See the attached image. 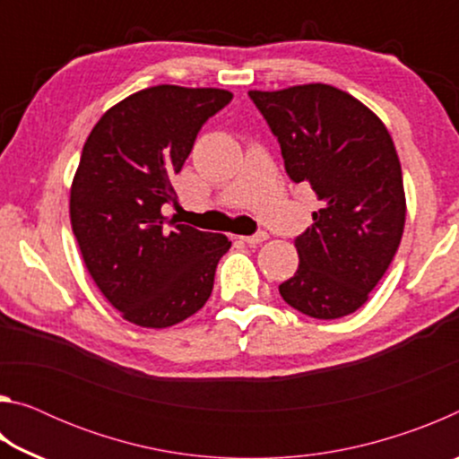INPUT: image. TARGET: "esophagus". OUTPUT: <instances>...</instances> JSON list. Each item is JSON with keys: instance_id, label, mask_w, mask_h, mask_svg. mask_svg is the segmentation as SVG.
<instances>
[{"instance_id": "34e87169", "label": "esophagus", "mask_w": 459, "mask_h": 459, "mask_svg": "<svg viewBox=\"0 0 459 459\" xmlns=\"http://www.w3.org/2000/svg\"><path fill=\"white\" fill-rule=\"evenodd\" d=\"M240 238H243L247 245H259V243H263V240H267L269 235L265 230H257L255 235H247V237H240Z\"/></svg>"}]
</instances>
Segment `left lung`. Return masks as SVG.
Wrapping results in <instances>:
<instances>
[{"label": "left lung", "mask_w": 459, "mask_h": 459, "mask_svg": "<svg viewBox=\"0 0 459 459\" xmlns=\"http://www.w3.org/2000/svg\"><path fill=\"white\" fill-rule=\"evenodd\" d=\"M248 97L277 137L287 176L322 202L312 227L295 237L299 267L279 293L317 320L352 314L391 265L405 229L393 139L368 107L330 84Z\"/></svg>", "instance_id": "left-lung-1"}]
</instances>
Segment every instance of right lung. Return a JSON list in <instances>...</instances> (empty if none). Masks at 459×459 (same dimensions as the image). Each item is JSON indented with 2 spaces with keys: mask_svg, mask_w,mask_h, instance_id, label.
<instances>
[{
  "mask_svg": "<svg viewBox=\"0 0 459 459\" xmlns=\"http://www.w3.org/2000/svg\"><path fill=\"white\" fill-rule=\"evenodd\" d=\"M230 100L222 89H143L108 108L82 147L73 232L91 277L131 324L168 328L211 298L230 240L166 221L161 208L178 198L172 176L198 131Z\"/></svg>",
  "mask_w": 459,
  "mask_h": 459,
  "instance_id": "obj_1",
  "label": "right lung"
}]
</instances>
